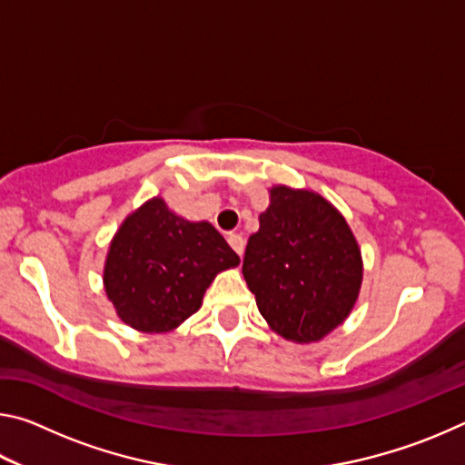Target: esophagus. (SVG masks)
I'll return each mask as SVG.
<instances>
[{
    "label": "esophagus",
    "mask_w": 465,
    "mask_h": 465,
    "mask_svg": "<svg viewBox=\"0 0 465 465\" xmlns=\"http://www.w3.org/2000/svg\"><path fill=\"white\" fill-rule=\"evenodd\" d=\"M227 242H230V246L235 250V254H238V256L243 254V248H246V240H243L240 233H232L230 238H227Z\"/></svg>",
    "instance_id": "esophagus-1"
}]
</instances>
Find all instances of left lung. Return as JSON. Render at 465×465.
I'll list each match as a JSON object with an SVG mask.
<instances>
[{"mask_svg": "<svg viewBox=\"0 0 465 465\" xmlns=\"http://www.w3.org/2000/svg\"><path fill=\"white\" fill-rule=\"evenodd\" d=\"M250 235L242 272L272 332L318 342L355 308L363 256L344 215L308 188L277 184Z\"/></svg>", "mask_w": 465, "mask_h": 465, "instance_id": "8db88e82", "label": "left lung"}]
</instances>
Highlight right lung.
Returning <instances> with one entry per match:
<instances>
[{
  "mask_svg": "<svg viewBox=\"0 0 465 465\" xmlns=\"http://www.w3.org/2000/svg\"><path fill=\"white\" fill-rule=\"evenodd\" d=\"M238 264L240 256L213 225L188 222L153 196L113 235L102 282L124 324L162 334L199 312L217 274Z\"/></svg>",
  "mask_w": 465,
  "mask_h": 465,
  "instance_id": "1",
  "label": "right lung"
}]
</instances>
